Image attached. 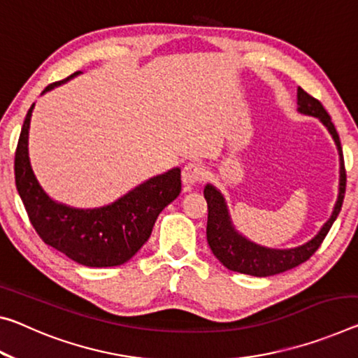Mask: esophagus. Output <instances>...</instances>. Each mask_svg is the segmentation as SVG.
<instances>
[{
  "label": "esophagus",
  "instance_id": "34e87169",
  "mask_svg": "<svg viewBox=\"0 0 358 358\" xmlns=\"http://www.w3.org/2000/svg\"><path fill=\"white\" fill-rule=\"evenodd\" d=\"M203 177H206V169L197 162H188L181 170V180H183V185L186 186L199 183Z\"/></svg>",
  "mask_w": 358,
  "mask_h": 358
}]
</instances>
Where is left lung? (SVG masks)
<instances>
[{
  "label": "left lung",
  "instance_id": "left-lung-1",
  "mask_svg": "<svg viewBox=\"0 0 358 358\" xmlns=\"http://www.w3.org/2000/svg\"><path fill=\"white\" fill-rule=\"evenodd\" d=\"M298 110L304 115L315 116L325 124L327 129L330 130L334 141H336L339 157H341V178H339V196L338 202L334 206L331 218L327 221L322 231L317 234L310 242L304 243L301 247L290 248V250H272V248L259 247L257 243L247 241L245 237L237 234L232 229L228 210L223 196L220 191L213 188L212 185H207L203 189L207 206H208V220H207V242L215 257H217L223 266L241 272V274L257 275V277H268L274 274H280L288 269H293L304 261H308L322 245L328 231L338 218L341 212L344 194H345V167H344V156L339 135L331 122V117L328 115L325 108L315 97L306 92L304 89L298 87Z\"/></svg>",
  "mask_w": 358,
  "mask_h": 358
}]
</instances>
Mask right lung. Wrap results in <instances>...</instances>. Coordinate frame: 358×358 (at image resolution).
<instances>
[{"label":"right lung","instance_id":"add662e5","mask_svg":"<svg viewBox=\"0 0 358 358\" xmlns=\"http://www.w3.org/2000/svg\"><path fill=\"white\" fill-rule=\"evenodd\" d=\"M49 84L43 90L76 76ZM33 105L27 113L20 130L14 157L15 186L33 228L44 243L66 255L79 264L90 268L119 266L137 253L150 239L157 215L175 201L181 191V170L145 181L111 206L79 210L57 203L43 191L28 159V129Z\"/></svg>","mask_w":358,"mask_h":358}]
</instances>
